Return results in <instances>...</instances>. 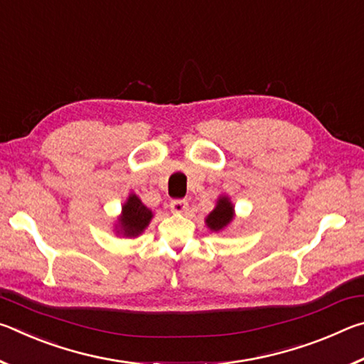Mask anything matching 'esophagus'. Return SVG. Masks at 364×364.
<instances>
[{"label": "esophagus", "instance_id": "esophagus-1", "mask_svg": "<svg viewBox=\"0 0 364 364\" xmlns=\"http://www.w3.org/2000/svg\"><path fill=\"white\" fill-rule=\"evenodd\" d=\"M170 208L171 212L175 213H186L188 212V202L183 200V199H175L170 202Z\"/></svg>", "mask_w": 364, "mask_h": 364}]
</instances>
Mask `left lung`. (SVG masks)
Returning a JSON list of instances; mask_svg holds the SVG:
<instances>
[{
  "instance_id": "8db88e82",
  "label": "left lung",
  "mask_w": 364,
  "mask_h": 364,
  "mask_svg": "<svg viewBox=\"0 0 364 364\" xmlns=\"http://www.w3.org/2000/svg\"><path fill=\"white\" fill-rule=\"evenodd\" d=\"M232 218H234V205L231 204V200L228 199L226 196H221L217 200V207H215L205 218V223L212 231H223L225 228L230 226Z\"/></svg>"
}]
</instances>
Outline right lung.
I'll list each match as a JSON object with an SVG mask.
<instances>
[{
	"label": "right lung",
	"instance_id": "obj_1",
	"mask_svg": "<svg viewBox=\"0 0 364 364\" xmlns=\"http://www.w3.org/2000/svg\"><path fill=\"white\" fill-rule=\"evenodd\" d=\"M152 220V212L141 202L136 194H130L122 207V215L119 217V225L115 228L119 234L125 237H136L143 232L149 221Z\"/></svg>",
	"mask_w": 364,
	"mask_h": 364
}]
</instances>
